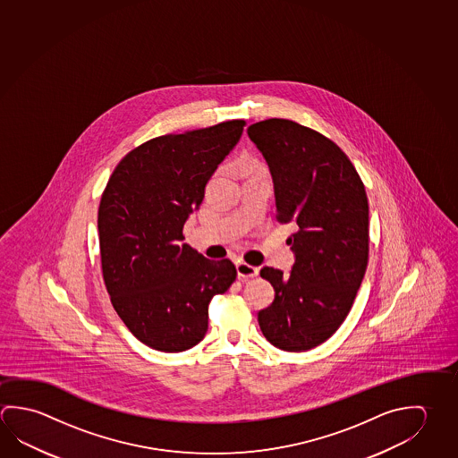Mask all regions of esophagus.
<instances>
[{
	"label": "esophagus",
	"mask_w": 458,
	"mask_h": 458,
	"mask_svg": "<svg viewBox=\"0 0 458 458\" xmlns=\"http://www.w3.org/2000/svg\"><path fill=\"white\" fill-rule=\"evenodd\" d=\"M236 272H238V276H241V278H252V276L259 275V268L246 264V262H238L236 264Z\"/></svg>",
	"instance_id": "1"
}]
</instances>
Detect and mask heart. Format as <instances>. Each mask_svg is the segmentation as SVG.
I'll list each match as a JSON object with an SVG mask.
<instances>
[{"label":"heart","mask_w":458,"mask_h":458,"mask_svg":"<svg viewBox=\"0 0 458 458\" xmlns=\"http://www.w3.org/2000/svg\"><path fill=\"white\" fill-rule=\"evenodd\" d=\"M250 165H252V162H250Z\"/></svg>","instance_id":"obj_1"}]
</instances>
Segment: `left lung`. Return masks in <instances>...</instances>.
Here are the masks:
<instances>
[{
	"mask_svg": "<svg viewBox=\"0 0 458 458\" xmlns=\"http://www.w3.org/2000/svg\"><path fill=\"white\" fill-rule=\"evenodd\" d=\"M264 156L276 218L293 224L291 272L264 267L275 299L257 320L268 343L309 351L336 333L351 310L369 262V201L357 170L339 146L286 119L248 129Z\"/></svg>",
	"mask_w": 458,
	"mask_h": 458,
	"instance_id": "8db88e82",
	"label": "left lung"
}]
</instances>
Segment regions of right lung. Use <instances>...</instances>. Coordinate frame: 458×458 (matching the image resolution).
<instances>
[{
  "label": "right lung",
  "instance_id": "obj_1",
  "mask_svg": "<svg viewBox=\"0 0 458 458\" xmlns=\"http://www.w3.org/2000/svg\"><path fill=\"white\" fill-rule=\"evenodd\" d=\"M244 125L222 122L149 140L119 162L101 196L106 288L133 336L156 351L183 352L201 343L210 299L236 280L232 260H210L183 242V225Z\"/></svg>",
  "mask_w": 458,
  "mask_h": 458
}]
</instances>
